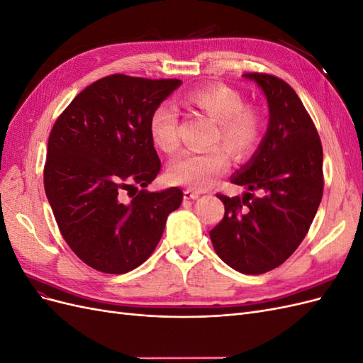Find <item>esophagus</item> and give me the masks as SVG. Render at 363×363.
<instances>
[{
	"label": "esophagus",
	"mask_w": 363,
	"mask_h": 363,
	"mask_svg": "<svg viewBox=\"0 0 363 363\" xmlns=\"http://www.w3.org/2000/svg\"><path fill=\"white\" fill-rule=\"evenodd\" d=\"M199 196H200V192L192 191V189H186L183 192V199L184 200H195V199H199Z\"/></svg>",
	"instance_id": "34e87169"
}]
</instances>
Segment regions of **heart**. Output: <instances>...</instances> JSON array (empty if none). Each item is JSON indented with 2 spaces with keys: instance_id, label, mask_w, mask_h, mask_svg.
Wrapping results in <instances>:
<instances>
[{
  "instance_id": "heart-1",
  "label": "heart",
  "mask_w": 363,
  "mask_h": 363,
  "mask_svg": "<svg viewBox=\"0 0 363 363\" xmlns=\"http://www.w3.org/2000/svg\"><path fill=\"white\" fill-rule=\"evenodd\" d=\"M182 103L199 108L216 121L212 144L224 145L239 162L248 160L259 150L265 119L256 106L245 104L244 96L235 87L211 83L186 92ZM179 115L171 104H160L151 115L150 131L152 142L164 152L177 151ZM225 148L215 145L207 150L183 151L169 168V179L195 191H204L215 184L230 163Z\"/></svg>"
}]
</instances>
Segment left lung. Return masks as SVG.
Wrapping results in <instances>:
<instances>
[{"instance_id":"obj_1","label":"left lung","mask_w":363,"mask_h":363,"mask_svg":"<svg viewBox=\"0 0 363 363\" xmlns=\"http://www.w3.org/2000/svg\"><path fill=\"white\" fill-rule=\"evenodd\" d=\"M245 77L267 96L269 125L256 155L232 177L248 192L242 199L216 194L225 213L211 239L228 267L256 276L280 267L309 232L324 191L323 145L286 82L265 72Z\"/></svg>"}]
</instances>
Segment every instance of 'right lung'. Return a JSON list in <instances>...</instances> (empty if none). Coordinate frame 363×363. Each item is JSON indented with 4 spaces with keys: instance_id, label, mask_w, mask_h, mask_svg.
Returning <instances> with one entry per match:
<instances>
[{
    "instance_id": "right-lung-1",
    "label": "right lung",
    "mask_w": 363,
    "mask_h": 363,
    "mask_svg": "<svg viewBox=\"0 0 363 363\" xmlns=\"http://www.w3.org/2000/svg\"><path fill=\"white\" fill-rule=\"evenodd\" d=\"M180 84L107 75L77 95L54 123L43 167L47 199L63 239L96 271L124 274L142 265L182 204L179 188L145 189L162 168L151 115Z\"/></svg>"
}]
</instances>
